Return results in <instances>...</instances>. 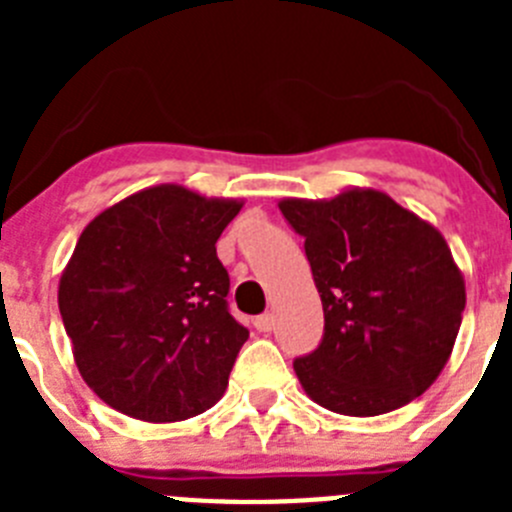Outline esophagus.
<instances>
[{"label": "esophagus", "mask_w": 512, "mask_h": 512, "mask_svg": "<svg viewBox=\"0 0 512 512\" xmlns=\"http://www.w3.org/2000/svg\"><path fill=\"white\" fill-rule=\"evenodd\" d=\"M253 325H256L259 333H269V330L274 328V315H271V312H264V315H259V318L253 320Z\"/></svg>", "instance_id": "esophagus-1"}]
</instances>
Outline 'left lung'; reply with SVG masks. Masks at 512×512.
I'll list each match as a JSON object with an SVG mask.
<instances>
[{"mask_svg": "<svg viewBox=\"0 0 512 512\" xmlns=\"http://www.w3.org/2000/svg\"><path fill=\"white\" fill-rule=\"evenodd\" d=\"M305 238L325 333L295 359L320 408L372 418L423 395L446 366L467 305L449 243L379 189L279 202Z\"/></svg>", "mask_w": 512, "mask_h": 512, "instance_id": "left-lung-1", "label": "left lung"}]
</instances>
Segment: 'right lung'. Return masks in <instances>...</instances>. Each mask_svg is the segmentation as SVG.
Returning <instances> with one entry per match:
<instances>
[{"label": "right lung", "instance_id": "1", "mask_svg": "<svg viewBox=\"0 0 512 512\" xmlns=\"http://www.w3.org/2000/svg\"><path fill=\"white\" fill-rule=\"evenodd\" d=\"M241 207L158 184L99 212L79 235L58 310L79 374L117 413L176 423L223 397L248 330L228 312L215 243Z\"/></svg>", "mask_w": 512, "mask_h": 512}]
</instances>
